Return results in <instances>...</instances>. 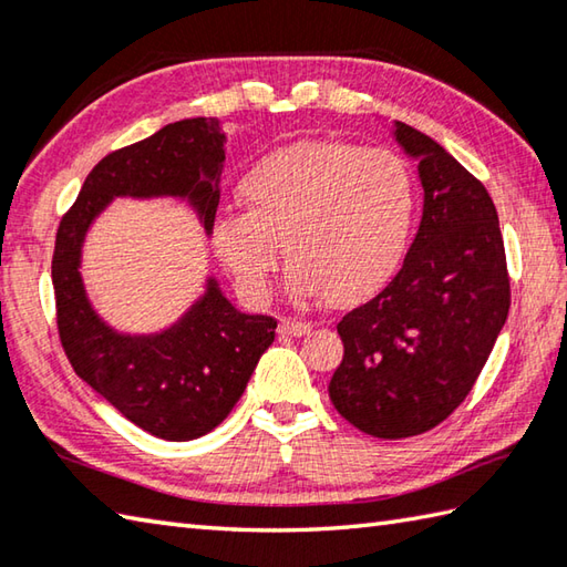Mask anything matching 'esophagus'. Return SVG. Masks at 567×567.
Returning a JSON list of instances; mask_svg holds the SVG:
<instances>
[{
  "label": "esophagus",
  "instance_id": "34e87169",
  "mask_svg": "<svg viewBox=\"0 0 567 567\" xmlns=\"http://www.w3.org/2000/svg\"><path fill=\"white\" fill-rule=\"evenodd\" d=\"M279 330L284 336H293V338H301L306 333H311L313 323H306V320H298V318H284Z\"/></svg>",
  "mask_w": 567,
  "mask_h": 567
}]
</instances>
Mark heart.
I'll use <instances>...</instances> for the list:
<instances>
[{
    "instance_id": "obj_1",
    "label": "heart",
    "mask_w": 567,
    "mask_h": 567,
    "mask_svg": "<svg viewBox=\"0 0 567 567\" xmlns=\"http://www.w3.org/2000/svg\"><path fill=\"white\" fill-rule=\"evenodd\" d=\"M247 212H221L212 244L244 296H269L281 259L296 298L352 306L378 293L408 254L420 185L408 159L343 141H306L244 175Z\"/></svg>"
}]
</instances>
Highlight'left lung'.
<instances>
[{"instance_id":"1","label":"left lung","mask_w":567,"mask_h":567,"mask_svg":"<svg viewBox=\"0 0 567 567\" xmlns=\"http://www.w3.org/2000/svg\"><path fill=\"white\" fill-rule=\"evenodd\" d=\"M394 141L414 157L422 221L398 276L338 323L343 362L330 402L360 432L404 440L444 422L472 392L511 306L494 199L412 125Z\"/></svg>"}]
</instances>
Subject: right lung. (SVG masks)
Wrapping results in <instances>:
<instances>
[{
    "label": "right lung",
    "mask_w": 567,
    "mask_h": 567,
    "mask_svg": "<svg viewBox=\"0 0 567 567\" xmlns=\"http://www.w3.org/2000/svg\"><path fill=\"white\" fill-rule=\"evenodd\" d=\"M224 143L217 117H187L95 165L61 217L51 259L56 326L76 375L141 430L189 442L221 424L274 343L276 320L234 308L215 279L189 311L155 336H123L93 311L81 247L113 197H185L215 227Z\"/></svg>",
    "instance_id": "obj_1"
}]
</instances>
